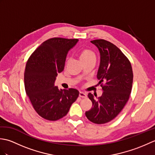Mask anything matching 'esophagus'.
I'll use <instances>...</instances> for the list:
<instances>
[{"mask_svg":"<svg viewBox=\"0 0 155 155\" xmlns=\"http://www.w3.org/2000/svg\"><path fill=\"white\" fill-rule=\"evenodd\" d=\"M87 96V93H84V92H81V91L80 93H79V97H81V98H86Z\"/></svg>","mask_w":155,"mask_h":155,"instance_id":"obj_1","label":"esophagus"}]
</instances>
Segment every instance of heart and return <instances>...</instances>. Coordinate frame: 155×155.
I'll return each mask as SVG.
<instances>
[{"instance_id":"heart-1","label":"heart","mask_w":155,"mask_h":155,"mask_svg":"<svg viewBox=\"0 0 155 155\" xmlns=\"http://www.w3.org/2000/svg\"><path fill=\"white\" fill-rule=\"evenodd\" d=\"M79 58L81 61L84 62L92 60V59H94L96 58L94 52L88 48H83L79 52Z\"/></svg>"}]
</instances>
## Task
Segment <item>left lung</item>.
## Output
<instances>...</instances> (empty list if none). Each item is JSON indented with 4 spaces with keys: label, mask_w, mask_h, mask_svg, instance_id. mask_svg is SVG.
Listing matches in <instances>:
<instances>
[{
    "label": "left lung",
    "mask_w": 155,
    "mask_h": 155,
    "mask_svg": "<svg viewBox=\"0 0 155 155\" xmlns=\"http://www.w3.org/2000/svg\"><path fill=\"white\" fill-rule=\"evenodd\" d=\"M100 52V65L97 78L103 93L100 97L88 93L93 107L85 115L96 124L110 122L123 110L132 90L133 73L131 64L122 51L111 42L103 39L91 41Z\"/></svg>",
    "instance_id": "left-lung-1"
}]
</instances>
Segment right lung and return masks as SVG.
Segmentation results:
<instances>
[{
    "instance_id": "add662e5",
    "label": "right lung",
    "mask_w": 155,
    "mask_h": 155,
    "mask_svg": "<svg viewBox=\"0 0 155 155\" xmlns=\"http://www.w3.org/2000/svg\"><path fill=\"white\" fill-rule=\"evenodd\" d=\"M78 41L63 38L48 39L36 49L26 64V93L36 112L45 119L57 120L64 117L79 94L74 88L60 90L54 86L58 73L64 70L68 51Z\"/></svg>"
}]
</instances>
